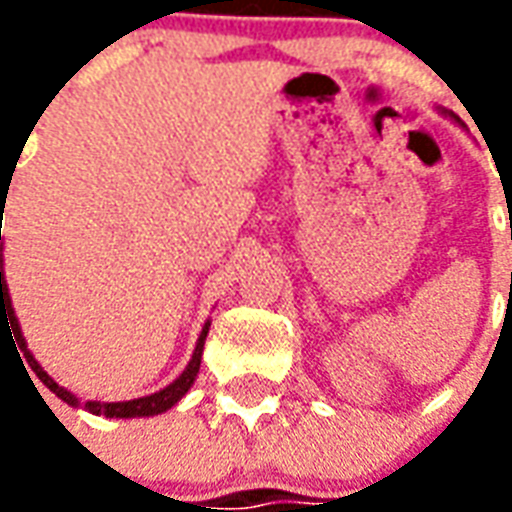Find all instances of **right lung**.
<instances>
[{"label":"right lung","instance_id":"add662e5","mask_svg":"<svg viewBox=\"0 0 512 512\" xmlns=\"http://www.w3.org/2000/svg\"><path fill=\"white\" fill-rule=\"evenodd\" d=\"M7 189H10V186H5V191ZM5 191L0 189L2 202L7 200ZM2 213H5V208H2ZM0 241H2V216H0ZM5 326L7 329H13V337H16L18 348H24V356H27L29 367L35 370V376L49 386L51 392L60 397V400H65L68 406H79V397L71 395L65 386L57 384V381H54V378H51L49 373L38 365V359L27 351L24 334H21V329H18V318H16V312H13V304H10V293H7L5 271H2V244H0V334ZM208 326H211V321L202 326L200 340H197V348H194V354H191V362L186 365V370H183L172 384L164 386L161 392H156V395H147V397H136V400H126V403H101V400H87V403H82L84 411H90V414H104V417L131 419V417H153V414H161V411H167V408L175 406L180 397L189 392V386L194 384V378H197V373H200L202 345H205V337H208Z\"/></svg>","mask_w":512,"mask_h":512}]
</instances>
